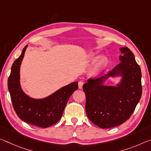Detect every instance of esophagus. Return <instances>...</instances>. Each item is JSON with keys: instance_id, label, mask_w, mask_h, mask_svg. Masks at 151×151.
<instances>
[{"instance_id": "1", "label": "esophagus", "mask_w": 151, "mask_h": 151, "mask_svg": "<svg viewBox=\"0 0 151 151\" xmlns=\"http://www.w3.org/2000/svg\"><path fill=\"white\" fill-rule=\"evenodd\" d=\"M78 88H80V89H81V88H83V81H79L78 82Z\"/></svg>"}]
</instances>
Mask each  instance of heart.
I'll return each instance as SVG.
<instances>
[{"label": "heart", "mask_w": 151, "mask_h": 151, "mask_svg": "<svg viewBox=\"0 0 151 151\" xmlns=\"http://www.w3.org/2000/svg\"><path fill=\"white\" fill-rule=\"evenodd\" d=\"M91 58H93V55L92 54L91 56ZM105 64H106V59L104 58H100L99 60H98L96 64H95L94 66H93V68H91V73L92 75H97L98 73H99V72L100 71V70L103 68V67L104 66Z\"/></svg>", "instance_id": "obj_1"}]
</instances>
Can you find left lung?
<instances>
[{
	"label": "left lung",
	"instance_id": "1",
	"mask_svg": "<svg viewBox=\"0 0 151 151\" xmlns=\"http://www.w3.org/2000/svg\"><path fill=\"white\" fill-rule=\"evenodd\" d=\"M120 63L102 77L89 78L83 86L88 118L101 128L121 125L130 118L142 95L141 70L127 47L119 48ZM121 76L116 86L104 85L110 77Z\"/></svg>",
	"mask_w": 151,
	"mask_h": 151
}]
</instances>
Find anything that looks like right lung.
<instances>
[{
    "instance_id": "obj_1",
    "label": "right lung",
    "mask_w": 151,
    "mask_h": 151,
    "mask_svg": "<svg viewBox=\"0 0 151 151\" xmlns=\"http://www.w3.org/2000/svg\"><path fill=\"white\" fill-rule=\"evenodd\" d=\"M27 45L11 67L8 88L17 115L26 123L47 128L60 119L72 94L77 90L78 82H73L42 99H34L25 94L20 84V67Z\"/></svg>"
}]
</instances>
